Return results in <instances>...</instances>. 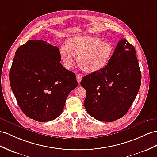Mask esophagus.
<instances>
[{"label":"esophagus","mask_w":157,"mask_h":157,"mask_svg":"<svg viewBox=\"0 0 157 157\" xmlns=\"http://www.w3.org/2000/svg\"><path fill=\"white\" fill-rule=\"evenodd\" d=\"M76 79H77L78 82L79 83L80 82H81L82 79V75L80 74H76Z\"/></svg>","instance_id":"34e87169"}]
</instances>
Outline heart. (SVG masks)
<instances>
[{
  "label": "heart",
  "mask_w": 157,
  "mask_h": 157,
  "mask_svg": "<svg viewBox=\"0 0 157 157\" xmlns=\"http://www.w3.org/2000/svg\"><path fill=\"white\" fill-rule=\"evenodd\" d=\"M113 48L111 44L97 37L76 36L67 40L60 48L63 66L69 69L77 56V63L87 73H94L105 67L111 60Z\"/></svg>",
  "instance_id": "b5f03b06"
}]
</instances>
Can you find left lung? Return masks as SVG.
I'll list each match as a JSON object with an SVG mask.
<instances>
[{
    "instance_id": "left-lung-1",
    "label": "left lung",
    "mask_w": 157,
    "mask_h": 157,
    "mask_svg": "<svg viewBox=\"0 0 157 157\" xmlns=\"http://www.w3.org/2000/svg\"><path fill=\"white\" fill-rule=\"evenodd\" d=\"M135 54L134 46L121 39L107 65L83 78L80 84L87 93L84 106L91 117L112 122L127 113L141 83Z\"/></svg>"
}]
</instances>
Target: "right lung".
<instances>
[{
  "label": "right lung",
  "instance_id": "add662e5",
  "mask_svg": "<svg viewBox=\"0 0 157 157\" xmlns=\"http://www.w3.org/2000/svg\"><path fill=\"white\" fill-rule=\"evenodd\" d=\"M60 61L58 48L43 40H29L16 51L10 83L27 117L46 122L62 113L67 95L78 83Z\"/></svg>",
  "mask_w": 157,
  "mask_h": 157
}]
</instances>
